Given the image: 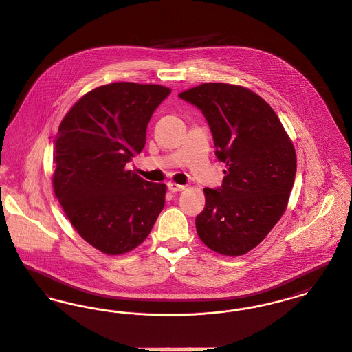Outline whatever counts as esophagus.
<instances>
[{"label":"esophagus","mask_w":352,"mask_h":352,"mask_svg":"<svg viewBox=\"0 0 352 352\" xmlns=\"http://www.w3.org/2000/svg\"><path fill=\"white\" fill-rule=\"evenodd\" d=\"M168 189L170 190V192H180V190H184L186 189V186H180V184H176V183H173V182H170V183H168Z\"/></svg>","instance_id":"esophagus-1"}]
</instances>
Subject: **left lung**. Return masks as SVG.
<instances>
[{
  "label": "left lung",
  "instance_id": "8db88e82",
  "mask_svg": "<svg viewBox=\"0 0 352 352\" xmlns=\"http://www.w3.org/2000/svg\"><path fill=\"white\" fill-rule=\"evenodd\" d=\"M207 118L221 188H204L196 231L212 251L240 256L258 245L287 210L296 173L292 140L275 111L248 88L204 82L179 94Z\"/></svg>",
  "mask_w": 352,
  "mask_h": 352
}]
</instances>
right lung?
Masks as SVG:
<instances>
[{"label":"right lung","instance_id":"1","mask_svg":"<svg viewBox=\"0 0 352 352\" xmlns=\"http://www.w3.org/2000/svg\"><path fill=\"white\" fill-rule=\"evenodd\" d=\"M169 94L156 84L97 87L72 107L53 140L54 195L77 234L105 255L139 247L164 208L166 186L125 165L142 151L146 125Z\"/></svg>","mask_w":352,"mask_h":352}]
</instances>
